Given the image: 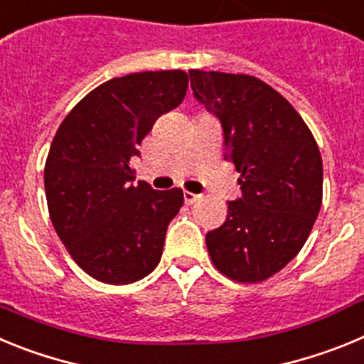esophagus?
<instances>
[{
	"mask_svg": "<svg viewBox=\"0 0 364 364\" xmlns=\"http://www.w3.org/2000/svg\"><path fill=\"white\" fill-rule=\"evenodd\" d=\"M198 198H200V195H195V193H191V191H184L186 204H193V202H197Z\"/></svg>",
	"mask_w": 364,
	"mask_h": 364,
	"instance_id": "34e87169",
	"label": "esophagus"
}]
</instances>
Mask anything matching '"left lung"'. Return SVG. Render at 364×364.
Segmentation results:
<instances>
[{"instance_id":"1","label":"left lung","mask_w":364,"mask_h":364,"mask_svg":"<svg viewBox=\"0 0 364 364\" xmlns=\"http://www.w3.org/2000/svg\"><path fill=\"white\" fill-rule=\"evenodd\" d=\"M189 78L193 96L220 122L242 189L205 246L226 277L264 281L301 252L319 215V147L290 102L255 76L189 70Z\"/></svg>"}]
</instances>
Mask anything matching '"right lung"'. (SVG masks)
Segmentation results:
<instances>
[{"mask_svg":"<svg viewBox=\"0 0 364 364\" xmlns=\"http://www.w3.org/2000/svg\"><path fill=\"white\" fill-rule=\"evenodd\" d=\"M184 70L112 78L62 122L45 162V195L58 237L76 264L107 284H131L160 262L184 193L133 184L129 167L156 118L178 107Z\"/></svg>","mask_w":364,"mask_h":364,"instance_id":"right-lung-1","label":"right lung"}]
</instances>
